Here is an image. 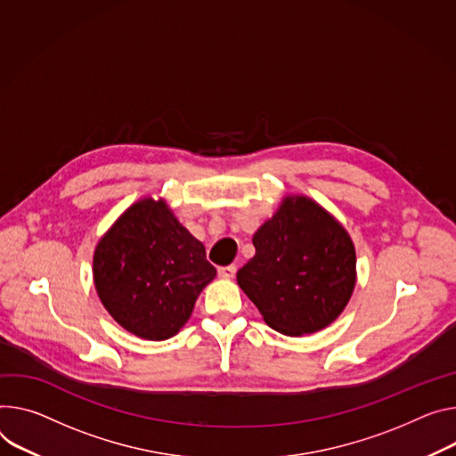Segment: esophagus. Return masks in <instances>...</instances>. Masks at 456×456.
Here are the masks:
<instances>
[{"label":"esophagus","instance_id":"1","mask_svg":"<svg viewBox=\"0 0 456 456\" xmlns=\"http://www.w3.org/2000/svg\"><path fill=\"white\" fill-rule=\"evenodd\" d=\"M234 273H236V267H234V265H225V267H220V269H218V276L224 278V280L232 278Z\"/></svg>","mask_w":456,"mask_h":456}]
</instances>
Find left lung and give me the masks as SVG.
Masks as SVG:
<instances>
[{
  "label": "left lung",
  "mask_w": 456,
  "mask_h": 456,
  "mask_svg": "<svg viewBox=\"0 0 456 456\" xmlns=\"http://www.w3.org/2000/svg\"><path fill=\"white\" fill-rule=\"evenodd\" d=\"M255 256L236 274L265 323L289 337L333 323L356 283L347 231L307 196H285L253 236Z\"/></svg>",
  "instance_id": "obj_1"
}]
</instances>
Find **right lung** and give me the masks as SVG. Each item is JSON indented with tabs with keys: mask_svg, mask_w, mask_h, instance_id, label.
<instances>
[{
	"mask_svg": "<svg viewBox=\"0 0 456 456\" xmlns=\"http://www.w3.org/2000/svg\"><path fill=\"white\" fill-rule=\"evenodd\" d=\"M93 276L109 314L145 340H167L187 323L216 269L165 200L133 203L102 236Z\"/></svg>",
	"mask_w": 456,
	"mask_h": 456,
	"instance_id": "1",
	"label": "right lung"
}]
</instances>
